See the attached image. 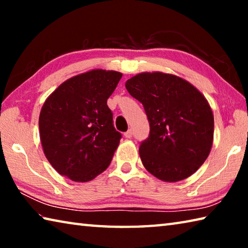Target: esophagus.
Wrapping results in <instances>:
<instances>
[{
	"mask_svg": "<svg viewBox=\"0 0 248 248\" xmlns=\"http://www.w3.org/2000/svg\"><path fill=\"white\" fill-rule=\"evenodd\" d=\"M124 137L128 138V139H130V138H132V130H128L127 132H124Z\"/></svg>",
	"mask_w": 248,
	"mask_h": 248,
	"instance_id": "esophagus-1",
	"label": "esophagus"
}]
</instances>
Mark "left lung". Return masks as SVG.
I'll use <instances>...</instances> for the list:
<instances>
[{
    "instance_id": "8db88e82",
    "label": "left lung",
    "mask_w": 248,
    "mask_h": 248,
    "mask_svg": "<svg viewBox=\"0 0 248 248\" xmlns=\"http://www.w3.org/2000/svg\"><path fill=\"white\" fill-rule=\"evenodd\" d=\"M130 95L142 103L150 136L139 148L149 173L167 183L191 176L209 156L215 119L207 98L177 75L142 72L125 82Z\"/></svg>"
}]
</instances>
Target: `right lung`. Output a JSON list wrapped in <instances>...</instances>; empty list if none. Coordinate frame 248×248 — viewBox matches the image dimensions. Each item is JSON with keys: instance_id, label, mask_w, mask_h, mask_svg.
Instances as JSON below:
<instances>
[{"instance_id": "right-lung-1", "label": "right lung", "mask_w": 248, "mask_h": 248, "mask_svg": "<svg viewBox=\"0 0 248 248\" xmlns=\"http://www.w3.org/2000/svg\"><path fill=\"white\" fill-rule=\"evenodd\" d=\"M123 73L94 69L60 84L41 107L44 153L59 174L86 183L110 164L121 134L107 106Z\"/></svg>"}]
</instances>
